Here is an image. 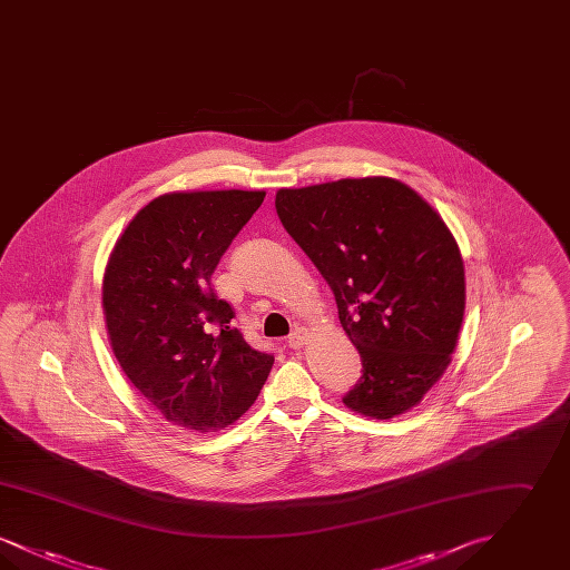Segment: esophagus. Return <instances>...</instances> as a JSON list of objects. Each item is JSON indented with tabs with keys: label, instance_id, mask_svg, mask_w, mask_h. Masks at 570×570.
Masks as SVG:
<instances>
[{
	"label": "esophagus",
	"instance_id": "obj_1",
	"mask_svg": "<svg viewBox=\"0 0 570 570\" xmlns=\"http://www.w3.org/2000/svg\"><path fill=\"white\" fill-rule=\"evenodd\" d=\"M305 342H307V328H303V326H297V328L288 335V346L295 348V351L301 348Z\"/></svg>",
	"mask_w": 570,
	"mask_h": 570
}]
</instances>
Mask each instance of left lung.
<instances>
[{
	"instance_id": "8db88e82",
	"label": "left lung",
	"mask_w": 570,
	"mask_h": 570,
	"mask_svg": "<svg viewBox=\"0 0 570 570\" xmlns=\"http://www.w3.org/2000/svg\"><path fill=\"white\" fill-rule=\"evenodd\" d=\"M275 209L361 354L344 404L379 421L419 406L451 363L465 309L463 258L442 216L393 177L282 188Z\"/></svg>"
}]
</instances>
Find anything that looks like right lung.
<instances>
[{"instance_id":"add662e5","label":"right lung","mask_w":570,"mask_h":570,"mask_svg":"<svg viewBox=\"0 0 570 570\" xmlns=\"http://www.w3.org/2000/svg\"><path fill=\"white\" fill-rule=\"evenodd\" d=\"M263 198V190L166 191L128 222L105 267L115 358L166 421L198 434L233 425L272 372V354L230 326L235 314L209 284Z\"/></svg>"}]
</instances>
